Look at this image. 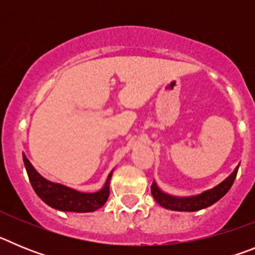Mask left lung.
<instances>
[{
    "label": "left lung",
    "mask_w": 255,
    "mask_h": 255,
    "mask_svg": "<svg viewBox=\"0 0 255 255\" xmlns=\"http://www.w3.org/2000/svg\"><path fill=\"white\" fill-rule=\"evenodd\" d=\"M239 166L235 168L231 175L227 177L225 181H222L220 185H217L216 188L211 189L208 191H204L203 194L197 195V197H190V198H173L170 195L164 194L157 188L154 182L150 186V190H152V195L155 199V202L162 206L166 209H171V211H180V212H194L199 211V209L207 208V207L215 204L217 200H220L221 198L226 194L227 191L231 189L234 181L236 179V175H238Z\"/></svg>",
    "instance_id": "left-lung-1"
}]
</instances>
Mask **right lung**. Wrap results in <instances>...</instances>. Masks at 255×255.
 Returning a JSON list of instances; mask_svg holds the SVG:
<instances>
[{"label":"right lung","instance_id":"obj_1","mask_svg":"<svg viewBox=\"0 0 255 255\" xmlns=\"http://www.w3.org/2000/svg\"><path fill=\"white\" fill-rule=\"evenodd\" d=\"M22 159H24V164L28 172L29 181L34 191L44 203L48 204L52 208L64 212H93L105 206L107 202L108 195H110L108 185L111 180V173L102 190L88 194V193H79L64 185L48 181L34 170V167L31 166L29 159L24 154H22Z\"/></svg>","mask_w":255,"mask_h":255}]
</instances>
